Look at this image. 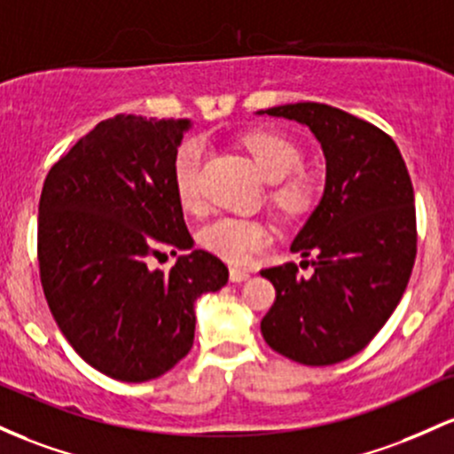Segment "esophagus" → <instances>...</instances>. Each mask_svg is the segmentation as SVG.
<instances>
[{
  "label": "esophagus",
  "instance_id": "1",
  "mask_svg": "<svg viewBox=\"0 0 454 454\" xmlns=\"http://www.w3.org/2000/svg\"><path fill=\"white\" fill-rule=\"evenodd\" d=\"M229 278H231V283H244L251 278V272H248L247 268H231L229 270Z\"/></svg>",
  "mask_w": 454,
  "mask_h": 454
}]
</instances>
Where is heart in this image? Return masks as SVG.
I'll use <instances>...</instances> for the list:
<instances>
[{
    "instance_id": "b5f03b06",
    "label": "heart",
    "mask_w": 454,
    "mask_h": 454,
    "mask_svg": "<svg viewBox=\"0 0 454 454\" xmlns=\"http://www.w3.org/2000/svg\"><path fill=\"white\" fill-rule=\"evenodd\" d=\"M263 180L272 182L270 200L283 212H300L310 203L313 182L298 171L302 165V152L289 137L274 130H253L242 139ZM206 147L201 141H186L180 147L173 165L176 191L182 206L188 210L200 207V177ZM201 244L218 257L231 263H242L270 242V229L263 223L247 218L223 216L201 229Z\"/></svg>"
}]
</instances>
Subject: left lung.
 <instances>
[{"label":"left lung","mask_w":454,"mask_h":454,"mask_svg":"<svg viewBox=\"0 0 454 454\" xmlns=\"http://www.w3.org/2000/svg\"><path fill=\"white\" fill-rule=\"evenodd\" d=\"M307 126L325 159L317 207L292 242L313 274L295 263L262 270L277 300L262 319L266 343L309 366L348 360L371 343L399 304L416 259L410 173L378 126L330 105L295 103L257 111Z\"/></svg>","instance_id":"left-lung-1"}]
</instances>
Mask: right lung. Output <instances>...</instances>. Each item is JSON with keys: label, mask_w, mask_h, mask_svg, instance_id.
Returning <instances> with one entry per match:
<instances>
[{"label": "right lung", "mask_w": 454, "mask_h": 454, "mask_svg": "<svg viewBox=\"0 0 454 454\" xmlns=\"http://www.w3.org/2000/svg\"><path fill=\"white\" fill-rule=\"evenodd\" d=\"M191 120L115 115L51 167L38 206L40 281L85 363L120 381L156 380L191 351L195 302L225 287L216 254L192 248L176 191ZM186 250L169 273L149 268Z\"/></svg>", "instance_id": "1"}]
</instances>
